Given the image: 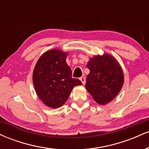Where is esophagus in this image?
Segmentation results:
<instances>
[{
    "mask_svg": "<svg viewBox=\"0 0 149 149\" xmlns=\"http://www.w3.org/2000/svg\"><path fill=\"white\" fill-rule=\"evenodd\" d=\"M80 81L82 82V83H83V85L85 84V81H86V79H85V77H80Z\"/></svg>",
    "mask_w": 149,
    "mask_h": 149,
    "instance_id": "obj_1",
    "label": "esophagus"
}]
</instances>
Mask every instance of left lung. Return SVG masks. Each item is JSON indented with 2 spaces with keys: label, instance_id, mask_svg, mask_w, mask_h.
I'll use <instances>...</instances> for the list:
<instances>
[{
  "label": "left lung",
  "instance_id": "8db88e82",
  "mask_svg": "<svg viewBox=\"0 0 149 149\" xmlns=\"http://www.w3.org/2000/svg\"><path fill=\"white\" fill-rule=\"evenodd\" d=\"M85 88L101 105L111 102L118 95L124 83V74L118 61L109 54L95 55L89 59Z\"/></svg>",
  "mask_w": 149,
  "mask_h": 149
}]
</instances>
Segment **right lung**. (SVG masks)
Listing matches in <instances>:
<instances>
[{"label": "right lung", "instance_id": "obj_1", "mask_svg": "<svg viewBox=\"0 0 149 149\" xmlns=\"http://www.w3.org/2000/svg\"><path fill=\"white\" fill-rule=\"evenodd\" d=\"M68 52L53 49L44 52L34 67L33 83L38 97L45 105L57 109L66 103L80 80L71 77V68L66 63Z\"/></svg>", "mask_w": 149, "mask_h": 149}]
</instances>
